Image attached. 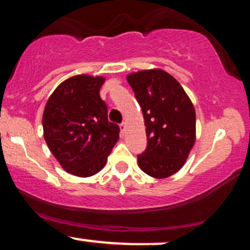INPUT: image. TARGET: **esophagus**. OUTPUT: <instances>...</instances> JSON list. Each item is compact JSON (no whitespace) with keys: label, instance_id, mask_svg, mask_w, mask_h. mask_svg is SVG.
Returning <instances> with one entry per match:
<instances>
[{"label":"esophagus","instance_id":"esophagus-1","mask_svg":"<svg viewBox=\"0 0 250 250\" xmlns=\"http://www.w3.org/2000/svg\"><path fill=\"white\" fill-rule=\"evenodd\" d=\"M125 128H127V125H125V122H122L121 125H120V129H121L122 134L125 131Z\"/></svg>","mask_w":250,"mask_h":250}]
</instances>
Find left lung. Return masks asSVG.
I'll return each mask as SVG.
<instances>
[{"mask_svg":"<svg viewBox=\"0 0 250 250\" xmlns=\"http://www.w3.org/2000/svg\"><path fill=\"white\" fill-rule=\"evenodd\" d=\"M145 119L147 148L137 156L142 171L166 179L180 170L196 140V114L182 85L162 69L127 75Z\"/></svg>","mask_w":250,"mask_h":250,"instance_id":"obj_1","label":"left lung"}]
</instances>
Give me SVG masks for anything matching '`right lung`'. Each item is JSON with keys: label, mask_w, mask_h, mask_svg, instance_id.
<instances>
[{"label": "right lung", "mask_w": 250, "mask_h": 250, "mask_svg": "<svg viewBox=\"0 0 250 250\" xmlns=\"http://www.w3.org/2000/svg\"><path fill=\"white\" fill-rule=\"evenodd\" d=\"M104 77L76 75L59 84L42 117L43 136L61 167L79 177L99 173L107 163L120 127L108 121L100 96Z\"/></svg>", "instance_id": "obj_1"}]
</instances>
